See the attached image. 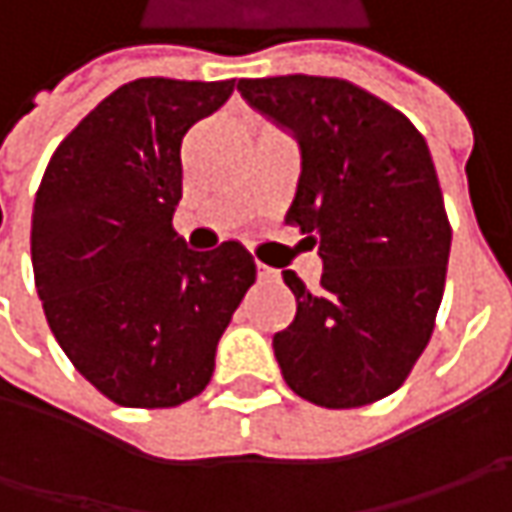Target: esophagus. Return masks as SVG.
I'll use <instances>...</instances> for the list:
<instances>
[{
    "mask_svg": "<svg viewBox=\"0 0 512 512\" xmlns=\"http://www.w3.org/2000/svg\"><path fill=\"white\" fill-rule=\"evenodd\" d=\"M259 279H276V270L267 265H259Z\"/></svg>",
    "mask_w": 512,
    "mask_h": 512,
    "instance_id": "34e87169",
    "label": "esophagus"
}]
</instances>
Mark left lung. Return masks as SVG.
Wrapping results in <instances>:
<instances>
[{
  "label": "left lung",
  "instance_id": "8db88e82",
  "mask_svg": "<svg viewBox=\"0 0 512 512\" xmlns=\"http://www.w3.org/2000/svg\"><path fill=\"white\" fill-rule=\"evenodd\" d=\"M250 108L290 130L302 176L287 222L319 247V290L285 270L296 319L273 336L287 387L347 410L399 390L433 336L453 230L413 122L330 76L239 79Z\"/></svg>",
  "mask_w": 512,
  "mask_h": 512
}]
</instances>
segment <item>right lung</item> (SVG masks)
I'll list each match as a JSON object with an SVG mask.
<instances>
[{
    "label": "right lung",
    "mask_w": 512,
    "mask_h": 512,
    "mask_svg": "<svg viewBox=\"0 0 512 512\" xmlns=\"http://www.w3.org/2000/svg\"><path fill=\"white\" fill-rule=\"evenodd\" d=\"M236 79H136L50 156L33 202L30 259L45 319L73 367L122 407L199 396L216 344L256 282L239 242L196 253L173 230L182 139Z\"/></svg>",
    "instance_id": "obj_1"
}]
</instances>
